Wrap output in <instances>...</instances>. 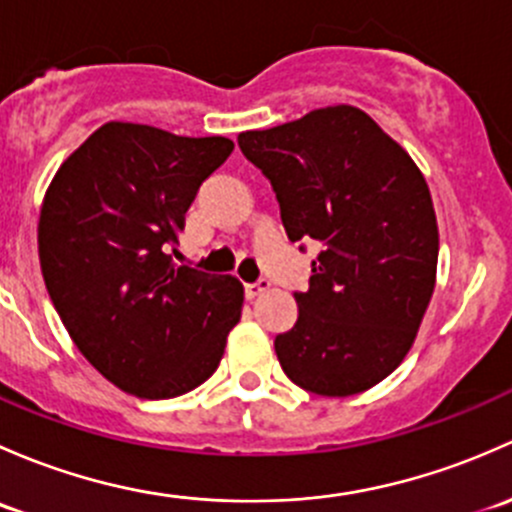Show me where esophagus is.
Instances as JSON below:
<instances>
[{
  "label": "esophagus",
  "mask_w": 512,
  "mask_h": 512,
  "mask_svg": "<svg viewBox=\"0 0 512 512\" xmlns=\"http://www.w3.org/2000/svg\"><path fill=\"white\" fill-rule=\"evenodd\" d=\"M268 286H271V283L266 281V278H261V281H256V283H246L244 286V293H246V298H256V295H261V293H266L268 291Z\"/></svg>",
  "instance_id": "esophagus-1"
}]
</instances>
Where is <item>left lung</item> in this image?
Segmentation results:
<instances>
[{"instance_id":"left-lung-1","label":"left lung","mask_w":512,"mask_h":512,"mask_svg":"<svg viewBox=\"0 0 512 512\" xmlns=\"http://www.w3.org/2000/svg\"><path fill=\"white\" fill-rule=\"evenodd\" d=\"M276 192L291 241L323 244L298 320L276 335L283 372L323 397H350L407 357L436 283L439 226L426 179L367 113L310 110L239 135ZM303 249V246H300Z\"/></svg>"}]
</instances>
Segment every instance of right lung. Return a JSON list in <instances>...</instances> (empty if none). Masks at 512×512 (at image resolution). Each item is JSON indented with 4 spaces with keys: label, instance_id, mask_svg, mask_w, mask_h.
Here are the masks:
<instances>
[{
    "label": "right lung",
    "instance_id": "obj_1",
    "mask_svg": "<svg viewBox=\"0 0 512 512\" xmlns=\"http://www.w3.org/2000/svg\"><path fill=\"white\" fill-rule=\"evenodd\" d=\"M229 138L105 123L46 189L39 261L46 291L88 362L123 392L172 399L212 377L244 286L167 254Z\"/></svg>",
    "mask_w": 512,
    "mask_h": 512
}]
</instances>
